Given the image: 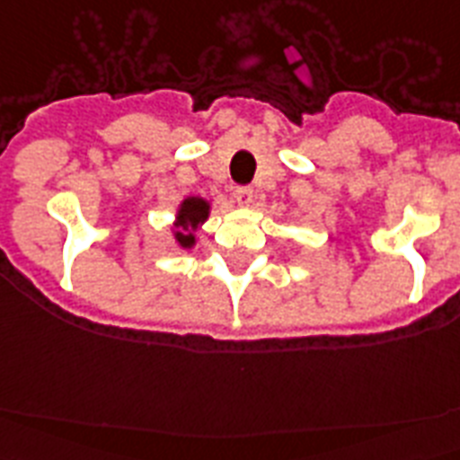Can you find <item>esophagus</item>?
I'll use <instances>...</instances> for the list:
<instances>
[{
	"label": "esophagus",
	"mask_w": 460,
	"mask_h": 460,
	"mask_svg": "<svg viewBox=\"0 0 460 460\" xmlns=\"http://www.w3.org/2000/svg\"><path fill=\"white\" fill-rule=\"evenodd\" d=\"M234 199L235 203L241 208H250L252 206V199H254V191L250 190V187H238V190L234 191Z\"/></svg>",
	"instance_id": "obj_1"
}]
</instances>
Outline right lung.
I'll return each mask as SVG.
<instances>
[{
	"instance_id": "right-lung-1",
	"label": "right lung",
	"mask_w": 460,
	"mask_h": 460,
	"mask_svg": "<svg viewBox=\"0 0 460 460\" xmlns=\"http://www.w3.org/2000/svg\"><path fill=\"white\" fill-rule=\"evenodd\" d=\"M208 217H210V201H206L203 197L182 199L178 203V210H175L173 225H171V235H173L175 245L181 250H191L197 245V231L206 225Z\"/></svg>"
}]
</instances>
